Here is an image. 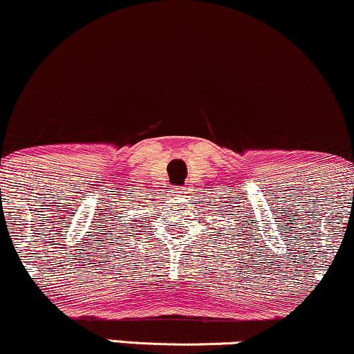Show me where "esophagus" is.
Returning <instances> with one entry per match:
<instances>
[{"label": "esophagus", "mask_w": 354, "mask_h": 354, "mask_svg": "<svg viewBox=\"0 0 354 354\" xmlns=\"http://www.w3.org/2000/svg\"><path fill=\"white\" fill-rule=\"evenodd\" d=\"M176 195H184V194H187V189L185 187H177L176 189V192H174Z\"/></svg>", "instance_id": "esophagus-1"}]
</instances>
